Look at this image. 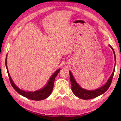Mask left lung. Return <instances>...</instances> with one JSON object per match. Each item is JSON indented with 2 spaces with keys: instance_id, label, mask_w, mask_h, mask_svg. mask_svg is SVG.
<instances>
[{
  "instance_id": "1",
  "label": "left lung",
  "mask_w": 121,
  "mask_h": 121,
  "mask_svg": "<svg viewBox=\"0 0 121 121\" xmlns=\"http://www.w3.org/2000/svg\"><path fill=\"white\" fill-rule=\"evenodd\" d=\"M109 47L112 49L113 51L115 61H116V57H115V54L113 48L110 45H109ZM115 67V64L114 67V70L113 71V72L111 74V75L110 76L109 79L107 82V83L105 84L104 85L102 86L101 87H100L99 88L96 89L92 90V91H89V90H87L82 88L80 85L76 82L75 79H74L72 74L71 73V72L70 71H69V73H70V81L72 85L71 89L72 91L73 94L75 95L76 97H78L79 98L84 100L93 99L95 98L100 96V95L104 94V92L108 89L110 85L111 84L113 77L114 73Z\"/></svg>"
}]
</instances>
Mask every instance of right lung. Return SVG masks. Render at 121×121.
Returning <instances> with one entry per match:
<instances>
[{
    "label": "right lung",
    "mask_w": 121,
    "mask_h": 121,
    "mask_svg": "<svg viewBox=\"0 0 121 121\" xmlns=\"http://www.w3.org/2000/svg\"><path fill=\"white\" fill-rule=\"evenodd\" d=\"M7 55L6 56V66L9 78L10 79V83L12 86L13 87L16 91H17L20 95H22V96L25 97L27 98L28 99H30V100H36V101H39V100H42L47 98V97L50 96V94L52 92V89L53 88V84L54 82H55V79L56 75H58L59 72H60L61 69H59L58 70H56L55 72L51 76L49 80L48 81L47 85L45 86H44L43 88H41L39 90H37L36 91H25L23 90L20 89V88L15 85L14 82H13L12 79H11V76L10 75V74L9 73L8 69L7 68Z\"/></svg>",
    "instance_id": "obj_1"
}]
</instances>
